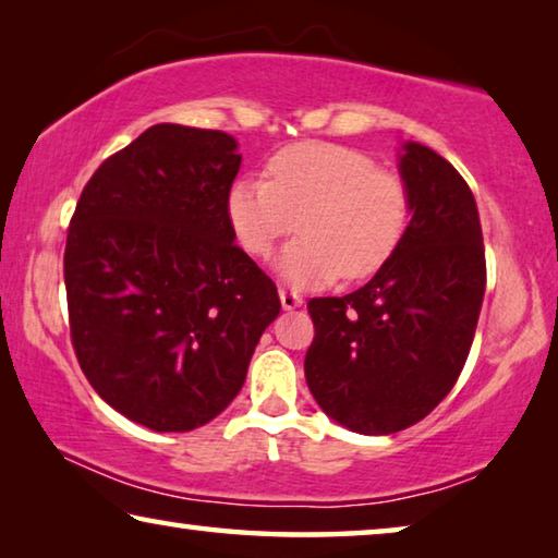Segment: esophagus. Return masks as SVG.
Instances as JSON below:
<instances>
[{"mask_svg":"<svg viewBox=\"0 0 558 558\" xmlns=\"http://www.w3.org/2000/svg\"><path fill=\"white\" fill-rule=\"evenodd\" d=\"M278 295H280V305H282V310H295V307H300V305H302V295H298V292L280 288Z\"/></svg>","mask_w":558,"mask_h":558,"instance_id":"obj_1","label":"esophagus"}]
</instances>
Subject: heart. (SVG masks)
<instances>
[{"label":"heart","instance_id":"1","mask_svg":"<svg viewBox=\"0 0 558 558\" xmlns=\"http://www.w3.org/2000/svg\"><path fill=\"white\" fill-rule=\"evenodd\" d=\"M409 216L411 194L399 174L359 149L329 143L280 149L268 179H241L229 192L235 239L251 256H266L298 221L300 239L272 263L295 288L374 276L399 248Z\"/></svg>","mask_w":558,"mask_h":558}]
</instances>
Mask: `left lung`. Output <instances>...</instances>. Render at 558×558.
Instances as JSON below:
<instances>
[{"label": "left lung", "instance_id": "obj_1", "mask_svg": "<svg viewBox=\"0 0 558 558\" xmlns=\"http://www.w3.org/2000/svg\"><path fill=\"white\" fill-rule=\"evenodd\" d=\"M399 172L411 194L399 248L364 288L307 302L310 391L329 418L364 436L409 428L450 393L487 280L477 204L458 169L403 143Z\"/></svg>", "mask_w": 558, "mask_h": 558}]
</instances>
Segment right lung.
I'll return each instance as SVG.
<instances>
[{
  "label": "right lung",
  "instance_id": "obj_1",
  "mask_svg": "<svg viewBox=\"0 0 558 558\" xmlns=\"http://www.w3.org/2000/svg\"><path fill=\"white\" fill-rule=\"evenodd\" d=\"M239 169L226 132L159 122L75 206L63 256L75 356L100 399L149 430L216 418L280 313L276 282L233 243Z\"/></svg>",
  "mask_w": 558,
  "mask_h": 558
}]
</instances>
